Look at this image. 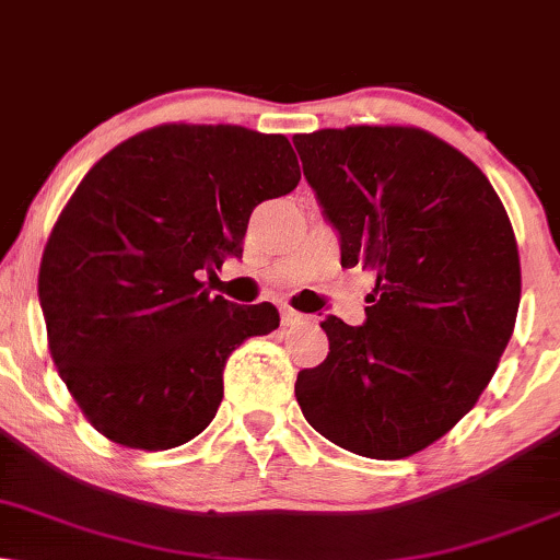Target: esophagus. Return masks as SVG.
I'll use <instances>...</instances> for the list:
<instances>
[{
  "label": "esophagus",
  "instance_id": "obj_1",
  "mask_svg": "<svg viewBox=\"0 0 560 560\" xmlns=\"http://www.w3.org/2000/svg\"><path fill=\"white\" fill-rule=\"evenodd\" d=\"M307 320L302 313H296L292 307H281V325H287V328H292V325Z\"/></svg>",
  "mask_w": 560,
  "mask_h": 560
}]
</instances>
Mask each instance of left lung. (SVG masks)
Returning <instances> with one entry per match:
<instances>
[{
  "label": "left lung",
  "instance_id": "1",
  "mask_svg": "<svg viewBox=\"0 0 560 560\" xmlns=\"http://www.w3.org/2000/svg\"><path fill=\"white\" fill-rule=\"evenodd\" d=\"M292 141L341 266L377 273L362 325L320 323L330 351L296 374V402L353 455L408 457L476 406L512 338V224L486 175L421 129L349 126Z\"/></svg>",
  "mask_w": 560,
  "mask_h": 560
}]
</instances>
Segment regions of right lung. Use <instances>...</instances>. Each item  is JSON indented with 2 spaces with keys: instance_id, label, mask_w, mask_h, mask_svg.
Wrapping results in <instances>:
<instances>
[{
  "instance_id": "obj_1",
  "label": "right lung",
  "mask_w": 560,
  "mask_h": 560,
  "mask_svg": "<svg viewBox=\"0 0 560 560\" xmlns=\"http://www.w3.org/2000/svg\"><path fill=\"white\" fill-rule=\"evenodd\" d=\"M300 183L281 133L170 124L137 133L84 175L38 273L48 349L110 442L170 450L201 434L245 338L279 328L273 304L209 296L198 273L243 258L260 201Z\"/></svg>"
}]
</instances>
